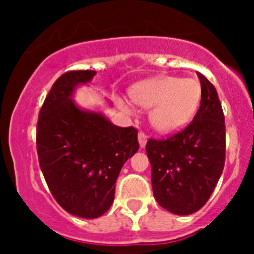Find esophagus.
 Returning <instances> with one entry per match:
<instances>
[{
  "mask_svg": "<svg viewBox=\"0 0 254 254\" xmlns=\"http://www.w3.org/2000/svg\"><path fill=\"white\" fill-rule=\"evenodd\" d=\"M138 142H140V146L141 147L146 146L147 136H146V134H145V132H142V131L138 132Z\"/></svg>",
  "mask_w": 254,
  "mask_h": 254,
  "instance_id": "esophagus-1",
  "label": "esophagus"
}]
</instances>
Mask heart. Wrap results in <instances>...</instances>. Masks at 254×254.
<instances>
[{
	"mask_svg": "<svg viewBox=\"0 0 254 254\" xmlns=\"http://www.w3.org/2000/svg\"><path fill=\"white\" fill-rule=\"evenodd\" d=\"M131 96L136 104L152 108L150 122L164 133L182 129L193 120L201 103V84L192 77L163 76L134 86Z\"/></svg>",
	"mask_w": 254,
	"mask_h": 254,
	"instance_id": "b5f03b06",
	"label": "heart"
}]
</instances>
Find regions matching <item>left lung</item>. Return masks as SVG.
<instances>
[{
	"mask_svg": "<svg viewBox=\"0 0 254 254\" xmlns=\"http://www.w3.org/2000/svg\"><path fill=\"white\" fill-rule=\"evenodd\" d=\"M197 76L202 96L193 121L168 138L146 143L155 199L176 215L193 214L207 202L225 164L221 103L214 85Z\"/></svg>",
	"mask_w": 254,
	"mask_h": 254,
	"instance_id": "obj_1",
	"label": "left lung"
}]
</instances>
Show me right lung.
Segmentation results:
<instances>
[{"label": "right lung", "instance_id": "1", "mask_svg": "<svg viewBox=\"0 0 254 254\" xmlns=\"http://www.w3.org/2000/svg\"><path fill=\"white\" fill-rule=\"evenodd\" d=\"M95 71H68L56 80L37 125L39 165L52 196L69 214L95 219L113 203L123 164L137 151V129L118 127L71 99Z\"/></svg>", "mask_w": 254, "mask_h": 254}]
</instances>
